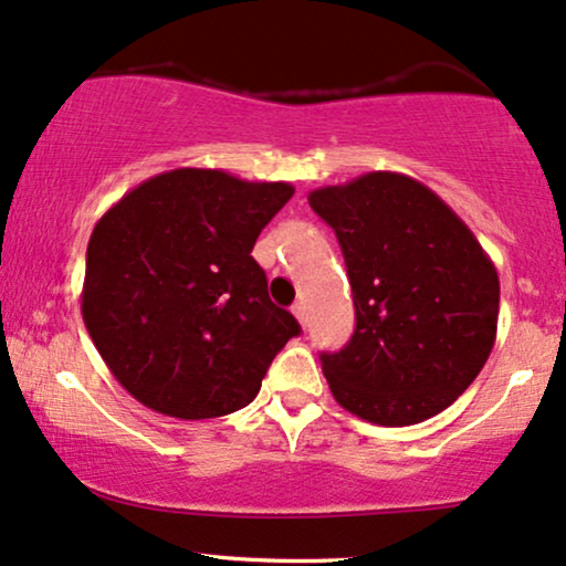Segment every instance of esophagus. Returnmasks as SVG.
<instances>
[{"mask_svg": "<svg viewBox=\"0 0 566 566\" xmlns=\"http://www.w3.org/2000/svg\"><path fill=\"white\" fill-rule=\"evenodd\" d=\"M291 312H294V317L298 319V323H302V327H306V306L298 302V304L291 306Z\"/></svg>", "mask_w": 566, "mask_h": 566, "instance_id": "esophagus-1", "label": "esophagus"}]
</instances>
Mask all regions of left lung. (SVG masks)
<instances>
[{"mask_svg": "<svg viewBox=\"0 0 566 566\" xmlns=\"http://www.w3.org/2000/svg\"><path fill=\"white\" fill-rule=\"evenodd\" d=\"M336 230L357 327L319 354L333 399L361 420L403 428L451 407L491 357L499 272L446 201L401 172L315 188Z\"/></svg>", "mask_w": 566, "mask_h": 566, "instance_id": "obj_1", "label": "left lung"}]
</instances>
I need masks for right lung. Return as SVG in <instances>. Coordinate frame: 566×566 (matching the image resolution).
Segmentation results:
<instances>
[{
	"mask_svg": "<svg viewBox=\"0 0 566 566\" xmlns=\"http://www.w3.org/2000/svg\"><path fill=\"white\" fill-rule=\"evenodd\" d=\"M294 186L178 167L138 184L94 226L83 323L104 365L144 407L178 420L239 411L302 333L270 302L251 256Z\"/></svg>",
	"mask_w": 566,
	"mask_h": 566,
	"instance_id": "right-lung-1",
	"label": "right lung"
}]
</instances>
